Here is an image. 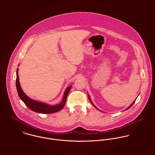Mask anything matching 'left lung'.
<instances>
[{
  "mask_svg": "<svg viewBox=\"0 0 155 155\" xmlns=\"http://www.w3.org/2000/svg\"><path fill=\"white\" fill-rule=\"evenodd\" d=\"M89 100H90V101H91V103H92V104H93V103H92V101H91V99H90V98H89ZM134 102H135V101H134V102H133V104H131V106H130V107H128V108H127V109H129V108H130V107H131V106H133V104H134ZM93 105H94V104H93ZM127 109H126V110H127Z\"/></svg>",
  "mask_w": 155,
  "mask_h": 155,
  "instance_id": "8db88e82",
  "label": "left lung"
}]
</instances>
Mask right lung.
I'll use <instances>...</instances> for the list:
<instances>
[{
	"mask_svg": "<svg viewBox=\"0 0 155 155\" xmlns=\"http://www.w3.org/2000/svg\"><path fill=\"white\" fill-rule=\"evenodd\" d=\"M18 71V69H17V79H16V87L17 89V92L20 98L24 103V104L28 107V109L35 112H38L40 113L49 114V113H53L61 110L64 107L66 101L67 95L70 91V89L71 88V86L68 87L66 90L63 99L60 104L55 105V106H49L45 103L33 100L30 98H28L24 94V92L22 91V89L21 88V86L20 84Z\"/></svg>",
	"mask_w": 155,
	"mask_h": 155,
	"instance_id": "right-lung-1",
	"label": "right lung"
}]
</instances>
